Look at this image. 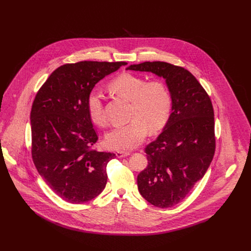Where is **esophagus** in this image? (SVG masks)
<instances>
[{"mask_svg": "<svg viewBox=\"0 0 251 251\" xmlns=\"http://www.w3.org/2000/svg\"><path fill=\"white\" fill-rule=\"evenodd\" d=\"M129 155H130L129 152H124V151H117V152H116V156H117L118 158H124V157H127V156H129Z\"/></svg>", "mask_w": 251, "mask_h": 251, "instance_id": "obj_1", "label": "esophagus"}]
</instances>
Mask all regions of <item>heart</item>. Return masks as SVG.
Instances as JSON below:
<instances>
[{"label":"heart","instance_id":"obj_1","mask_svg":"<svg viewBox=\"0 0 251 251\" xmlns=\"http://www.w3.org/2000/svg\"><path fill=\"white\" fill-rule=\"evenodd\" d=\"M108 88L119 97L130 101L132 119L106 134L105 144L109 149L132 150L145 139L149 129L156 132L167 124L172 110V95L163 80L147 81L143 76L125 73L111 80ZM85 104L91 122L99 127L106 126L107 118L100 95L90 91Z\"/></svg>","mask_w":251,"mask_h":251}]
</instances>
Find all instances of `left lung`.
Segmentation results:
<instances>
[{
  "label": "left lung",
  "mask_w": 251,
  "mask_h": 251,
  "mask_svg": "<svg viewBox=\"0 0 251 251\" xmlns=\"http://www.w3.org/2000/svg\"><path fill=\"white\" fill-rule=\"evenodd\" d=\"M127 69L162 76L172 95V113L155 141L145 148L148 166L137 176L138 190L157 207L182 201L207 171L216 151L211 100L184 67L164 61L132 64Z\"/></svg>",
  "instance_id": "left-lung-1"
}]
</instances>
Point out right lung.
<instances>
[{
	"label": "right lung",
	"mask_w": 251,
	"mask_h": 251,
	"mask_svg": "<svg viewBox=\"0 0 251 251\" xmlns=\"http://www.w3.org/2000/svg\"><path fill=\"white\" fill-rule=\"evenodd\" d=\"M124 61L66 63L50 75L30 111L31 157L47 185L62 200L83 203L107 183L106 167L114 153L97 152V133L86 110L94 85Z\"/></svg>",
	"instance_id": "1"
}]
</instances>
